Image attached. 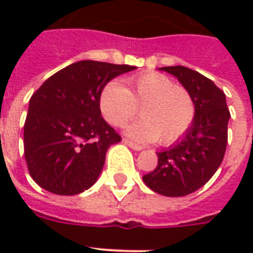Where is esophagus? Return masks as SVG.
Returning a JSON list of instances; mask_svg holds the SVG:
<instances>
[{"label": "esophagus", "mask_w": 253, "mask_h": 253, "mask_svg": "<svg viewBox=\"0 0 253 253\" xmlns=\"http://www.w3.org/2000/svg\"><path fill=\"white\" fill-rule=\"evenodd\" d=\"M123 142L126 143L127 146L128 147H131V148H132V150H135V151H140L143 148L142 146H139V144H136V143H134V142H131L130 139H123Z\"/></svg>", "instance_id": "esophagus-1"}]
</instances>
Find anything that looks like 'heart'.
Listing matches in <instances>:
<instances>
[{
	"label": "heart",
	"instance_id": "obj_1",
	"mask_svg": "<svg viewBox=\"0 0 253 253\" xmlns=\"http://www.w3.org/2000/svg\"><path fill=\"white\" fill-rule=\"evenodd\" d=\"M103 117L113 126H123L139 114L142 121L127 127L131 138L142 143L159 140L169 146L181 139L196 119V101L188 89L159 72L130 77L126 87L118 81L107 83L99 94Z\"/></svg>",
	"mask_w": 253,
	"mask_h": 253
}]
</instances>
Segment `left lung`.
<instances>
[{
	"instance_id": "8db88e82",
	"label": "left lung",
	"mask_w": 253,
	"mask_h": 253,
	"mask_svg": "<svg viewBox=\"0 0 253 253\" xmlns=\"http://www.w3.org/2000/svg\"><path fill=\"white\" fill-rule=\"evenodd\" d=\"M160 69L176 76L190 91L196 119L180 142L158 152V166L143 181L159 194L182 197L204 186L219 168L227 146L230 110L223 91L204 75L182 65Z\"/></svg>"
}]
</instances>
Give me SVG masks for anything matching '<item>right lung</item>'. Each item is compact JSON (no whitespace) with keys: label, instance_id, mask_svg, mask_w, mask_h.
<instances>
[{"label":"right lung","instance_id":"1","mask_svg":"<svg viewBox=\"0 0 253 253\" xmlns=\"http://www.w3.org/2000/svg\"><path fill=\"white\" fill-rule=\"evenodd\" d=\"M131 65L81 60L47 79L30 98L23 131L30 176L41 188L75 196L94 184L121 135L101 117L99 94Z\"/></svg>","mask_w":253,"mask_h":253}]
</instances>
